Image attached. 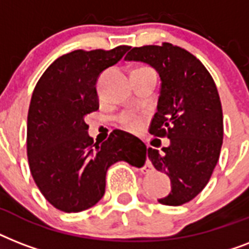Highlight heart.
Masks as SVG:
<instances>
[{
  "label": "heart",
  "instance_id": "heart-1",
  "mask_svg": "<svg viewBox=\"0 0 249 249\" xmlns=\"http://www.w3.org/2000/svg\"><path fill=\"white\" fill-rule=\"evenodd\" d=\"M140 68H147V67H138L137 70H140ZM141 116L140 115H137L134 112H124L121 113L120 116H119V123H120L123 126H126L129 129H137L140 126L141 124Z\"/></svg>",
  "mask_w": 249,
  "mask_h": 249
}]
</instances>
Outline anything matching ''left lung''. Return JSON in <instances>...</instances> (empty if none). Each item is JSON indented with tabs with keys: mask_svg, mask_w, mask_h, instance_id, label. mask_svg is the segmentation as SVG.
<instances>
[{
	"mask_svg": "<svg viewBox=\"0 0 249 249\" xmlns=\"http://www.w3.org/2000/svg\"><path fill=\"white\" fill-rule=\"evenodd\" d=\"M125 59L150 64L161 80L150 133L170 144L160 152L147 148L152 165L172 182L159 203H189L207 186L220 158L224 116L216 84L196 56L169 42L133 48Z\"/></svg>",
	"mask_w": 249,
	"mask_h": 249,
	"instance_id": "left-lung-1",
	"label": "left lung"
}]
</instances>
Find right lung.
<instances>
[{"instance_id":"add662e5","label":"right lung","mask_w":249,"mask_h":249,"mask_svg":"<svg viewBox=\"0 0 249 249\" xmlns=\"http://www.w3.org/2000/svg\"><path fill=\"white\" fill-rule=\"evenodd\" d=\"M75 50L54 60L36 84L27 120L29 169L45 199L63 212H81L105 195L112 164L142 166L146 146L113 130L103 143L88 134L85 116L99 108L97 80L129 50Z\"/></svg>"}]
</instances>
